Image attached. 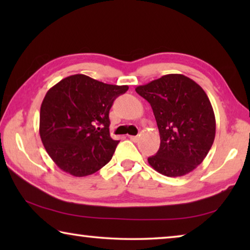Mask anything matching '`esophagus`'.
Segmentation results:
<instances>
[{
  "instance_id": "34e87169",
  "label": "esophagus",
  "mask_w": 250,
  "mask_h": 250,
  "mask_svg": "<svg viewBox=\"0 0 250 250\" xmlns=\"http://www.w3.org/2000/svg\"><path fill=\"white\" fill-rule=\"evenodd\" d=\"M130 139L133 142H137L139 140V135H130Z\"/></svg>"
}]
</instances>
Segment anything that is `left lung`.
I'll return each instance as SVG.
<instances>
[{
  "label": "left lung",
  "instance_id": "left-lung-1",
  "mask_svg": "<svg viewBox=\"0 0 250 250\" xmlns=\"http://www.w3.org/2000/svg\"><path fill=\"white\" fill-rule=\"evenodd\" d=\"M151 104L160 132V149L147 162L161 174L183 176L203 162L213 146L216 121L206 92L181 74H168L138 86Z\"/></svg>",
  "mask_w": 250,
  "mask_h": 250
}]
</instances>
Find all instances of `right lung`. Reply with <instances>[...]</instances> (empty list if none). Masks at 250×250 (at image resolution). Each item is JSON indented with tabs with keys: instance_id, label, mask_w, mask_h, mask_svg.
Masks as SVG:
<instances>
[{
	"instance_id": "obj_1",
	"label": "right lung",
	"mask_w": 250,
	"mask_h": 250,
	"mask_svg": "<svg viewBox=\"0 0 250 250\" xmlns=\"http://www.w3.org/2000/svg\"><path fill=\"white\" fill-rule=\"evenodd\" d=\"M128 89L77 74L47 91L41 105L40 135L61 170L87 176L111 160L119 141L110 137L109 111Z\"/></svg>"
}]
</instances>
